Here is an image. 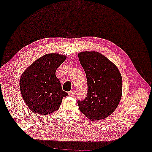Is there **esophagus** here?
<instances>
[{"label": "esophagus", "instance_id": "obj_1", "mask_svg": "<svg viewBox=\"0 0 152 152\" xmlns=\"http://www.w3.org/2000/svg\"><path fill=\"white\" fill-rule=\"evenodd\" d=\"M75 94V91L73 90L70 91V92H69V95L70 96H73Z\"/></svg>", "mask_w": 152, "mask_h": 152}]
</instances>
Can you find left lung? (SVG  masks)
Wrapping results in <instances>:
<instances>
[{
	"instance_id": "1",
	"label": "left lung",
	"mask_w": 152,
	"mask_h": 152,
	"mask_svg": "<svg viewBox=\"0 0 152 152\" xmlns=\"http://www.w3.org/2000/svg\"><path fill=\"white\" fill-rule=\"evenodd\" d=\"M78 57L88 81L86 97L77 101L79 110L90 120L106 118L115 110L122 97L120 71L100 53L83 52Z\"/></svg>"
}]
</instances>
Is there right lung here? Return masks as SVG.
<instances>
[{"label": "right lung", "instance_id": "right-lung-1", "mask_svg": "<svg viewBox=\"0 0 152 152\" xmlns=\"http://www.w3.org/2000/svg\"><path fill=\"white\" fill-rule=\"evenodd\" d=\"M66 59L65 56L49 53L37 59L22 75L21 94L34 113L48 115L59 109L68 94L62 89L56 71Z\"/></svg>", "mask_w": 152, "mask_h": 152}]
</instances>
